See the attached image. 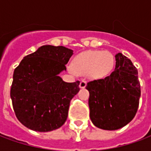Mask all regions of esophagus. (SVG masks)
I'll return each mask as SVG.
<instances>
[{"label": "esophagus", "mask_w": 151, "mask_h": 151, "mask_svg": "<svg viewBox=\"0 0 151 151\" xmlns=\"http://www.w3.org/2000/svg\"><path fill=\"white\" fill-rule=\"evenodd\" d=\"M86 86V82L85 80H82L81 82H80V85H79V86H80V88H85Z\"/></svg>", "instance_id": "34e87169"}]
</instances>
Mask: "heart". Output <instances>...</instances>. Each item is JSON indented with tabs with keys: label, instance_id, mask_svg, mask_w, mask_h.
<instances>
[{
	"label": "heart",
	"instance_id": "b5f03b06",
	"mask_svg": "<svg viewBox=\"0 0 151 151\" xmlns=\"http://www.w3.org/2000/svg\"><path fill=\"white\" fill-rule=\"evenodd\" d=\"M115 59L109 52L90 50L80 53L73 61V69L78 73H89L93 78H104L113 69Z\"/></svg>",
	"mask_w": 151,
	"mask_h": 151
}]
</instances>
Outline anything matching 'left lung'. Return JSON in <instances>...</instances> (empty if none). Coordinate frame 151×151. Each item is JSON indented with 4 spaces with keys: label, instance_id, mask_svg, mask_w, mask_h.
<instances>
[{
    "label": "left lung",
    "instance_id": "1",
    "mask_svg": "<svg viewBox=\"0 0 151 151\" xmlns=\"http://www.w3.org/2000/svg\"><path fill=\"white\" fill-rule=\"evenodd\" d=\"M116 68L105 78L86 84L92 123L99 129L116 130L133 120L138 108L141 86L137 69L122 53H117Z\"/></svg>",
    "mask_w": 151,
    "mask_h": 151
}]
</instances>
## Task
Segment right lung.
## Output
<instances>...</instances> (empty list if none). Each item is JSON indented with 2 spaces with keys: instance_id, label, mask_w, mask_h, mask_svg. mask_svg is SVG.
Here are the masks:
<instances>
[{
  "instance_id": "right-lung-1",
  "label": "right lung",
  "mask_w": 151,
  "mask_h": 151,
  "mask_svg": "<svg viewBox=\"0 0 151 151\" xmlns=\"http://www.w3.org/2000/svg\"><path fill=\"white\" fill-rule=\"evenodd\" d=\"M73 52L44 45L25 56L14 69L10 98L18 120L28 129L49 132L65 122L80 82H64L58 74L66 70Z\"/></svg>"
}]
</instances>
